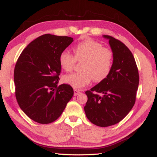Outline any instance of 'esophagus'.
I'll use <instances>...</instances> for the list:
<instances>
[{
	"label": "esophagus",
	"instance_id": "1",
	"mask_svg": "<svg viewBox=\"0 0 157 157\" xmlns=\"http://www.w3.org/2000/svg\"><path fill=\"white\" fill-rule=\"evenodd\" d=\"M74 96L78 95V94L81 93L80 90H78V89H74Z\"/></svg>",
	"mask_w": 157,
	"mask_h": 157
}]
</instances>
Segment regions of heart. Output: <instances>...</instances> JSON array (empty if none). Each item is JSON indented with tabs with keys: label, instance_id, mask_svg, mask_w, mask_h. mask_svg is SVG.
Here are the masks:
<instances>
[{
	"label": "heart",
	"instance_id": "heart-1",
	"mask_svg": "<svg viewBox=\"0 0 157 157\" xmlns=\"http://www.w3.org/2000/svg\"><path fill=\"white\" fill-rule=\"evenodd\" d=\"M74 56L67 51L60 53L59 62L62 69L70 71L77 61L81 63L82 71L71 73L63 76V81L74 89H80L91 82L104 80L113 65V53L102 44L93 39L81 40L74 47Z\"/></svg>",
	"mask_w": 157,
	"mask_h": 157
}]
</instances>
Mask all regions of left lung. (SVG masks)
<instances>
[{
    "instance_id": "1",
    "label": "left lung",
    "mask_w": 157,
    "mask_h": 157,
    "mask_svg": "<svg viewBox=\"0 0 157 157\" xmlns=\"http://www.w3.org/2000/svg\"><path fill=\"white\" fill-rule=\"evenodd\" d=\"M109 39L113 52V65L109 76L86 91L88 100L84 111L92 124L106 127L121 121L136 101L139 76L138 68L128 47L112 36Z\"/></svg>"
}]
</instances>
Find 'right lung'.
I'll return each mask as SVG.
<instances>
[{"label": "right lung", "instance_id": "add662e5", "mask_svg": "<svg viewBox=\"0 0 157 157\" xmlns=\"http://www.w3.org/2000/svg\"><path fill=\"white\" fill-rule=\"evenodd\" d=\"M73 38L44 34L21 53L14 69L16 98L30 119L46 124L56 121L74 95L68 84L58 86L61 67L59 55Z\"/></svg>", "mask_w": 157, "mask_h": 157}]
</instances>
